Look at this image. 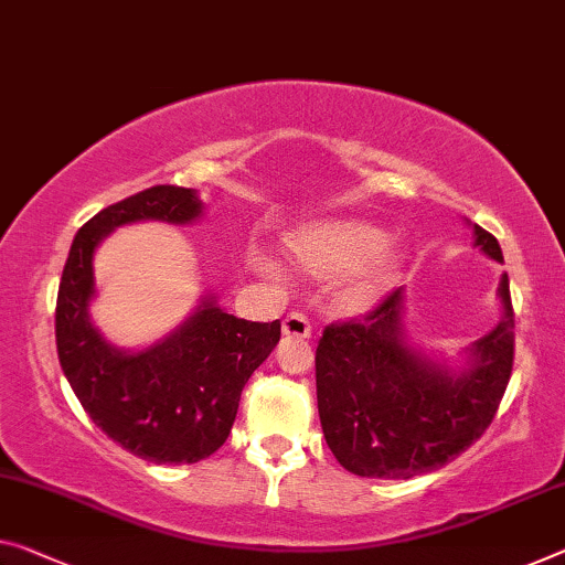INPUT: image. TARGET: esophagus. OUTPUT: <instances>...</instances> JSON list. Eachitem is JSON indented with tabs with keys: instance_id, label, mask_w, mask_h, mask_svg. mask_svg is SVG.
<instances>
[{
	"instance_id": "obj_1",
	"label": "esophagus",
	"mask_w": 565,
	"mask_h": 565,
	"mask_svg": "<svg viewBox=\"0 0 565 565\" xmlns=\"http://www.w3.org/2000/svg\"><path fill=\"white\" fill-rule=\"evenodd\" d=\"M310 320L302 310H292L282 320V333L292 338H310Z\"/></svg>"
}]
</instances>
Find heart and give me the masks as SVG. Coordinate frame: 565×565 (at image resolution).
<instances>
[{"mask_svg":"<svg viewBox=\"0 0 565 565\" xmlns=\"http://www.w3.org/2000/svg\"><path fill=\"white\" fill-rule=\"evenodd\" d=\"M288 253L310 275L353 273L341 295L349 306H369L398 273V255L386 247V234L361 222L312 224L288 237Z\"/></svg>","mask_w":565,"mask_h":565,"instance_id":"1","label":"heart"}]
</instances>
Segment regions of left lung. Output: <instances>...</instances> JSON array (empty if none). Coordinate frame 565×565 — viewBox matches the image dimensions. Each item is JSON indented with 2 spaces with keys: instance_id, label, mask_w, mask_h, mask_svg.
I'll return each instance as SVG.
<instances>
[{
  "instance_id": "8db88e82",
  "label": "left lung",
  "mask_w": 565,
  "mask_h": 565,
  "mask_svg": "<svg viewBox=\"0 0 565 565\" xmlns=\"http://www.w3.org/2000/svg\"><path fill=\"white\" fill-rule=\"evenodd\" d=\"M475 242L502 263V249L475 224ZM505 318L472 349V366L449 373L406 349L402 288L361 318L326 326L316 349L318 414L328 447L359 477L409 480L462 455L490 427L515 359V312L508 275Z\"/></svg>"
}]
</instances>
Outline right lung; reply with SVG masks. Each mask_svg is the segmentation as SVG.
Returning a JSON list of instances; mask_svg holds the SVG:
<instances>
[{"label": "right lung", "instance_id": "right-lung-1", "mask_svg": "<svg viewBox=\"0 0 565 565\" xmlns=\"http://www.w3.org/2000/svg\"><path fill=\"white\" fill-rule=\"evenodd\" d=\"M202 214L194 189L159 184L106 206L77 230L57 290V359L95 427L156 465H192L227 441L242 388L280 341V320L253 323L204 300L167 341L124 353L103 341L88 318L93 253L120 224L192 222Z\"/></svg>", "mask_w": 565, "mask_h": 565}]
</instances>
